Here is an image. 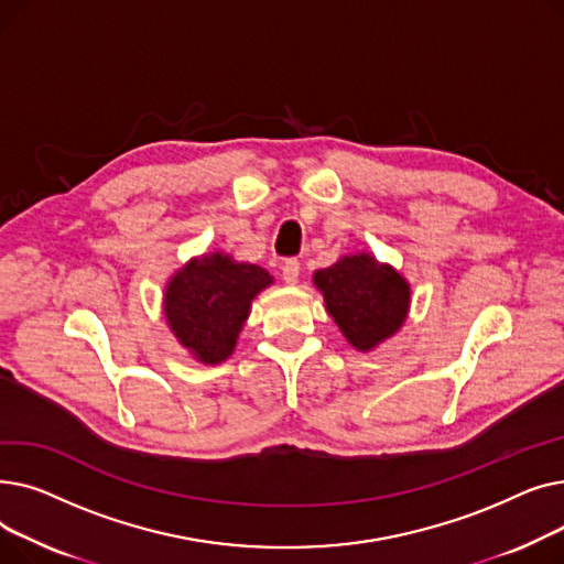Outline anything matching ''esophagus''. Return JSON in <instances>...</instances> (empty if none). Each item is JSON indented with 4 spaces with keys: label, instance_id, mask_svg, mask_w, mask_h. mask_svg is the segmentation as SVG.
Wrapping results in <instances>:
<instances>
[{
    "label": "esophagus",
    "instance_id": "esophagus-1",
    "mask_svg": "<svg viewBox=\"0 0 564 564\" xmlns=\"http://www.w3.org/2000/svg\"><path fill=\"white\" fill-rule=\"evenodd\" d=\"M281 276H283V281H285L288 285H294V283H297V279H300V262L294 260V258L285 260V262H283V272H281Z\"/></svg>",
    "mask_w": 564,
    "mask_h": 564
}]
</instances>
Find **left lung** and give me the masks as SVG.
Returning a JSON list of instances; mask_svg holds the SVG:
<instances>
[{
  "label": "left lung",
  "instance_id": "1",
  "mask_svg": "<svg viewBox=\"0 0 564 564\" xmlns=\"http://www.w3.org/2000/svg\"><path fill=\"white\" fill-rule=\"evenodd\" d=\"M313 283L345 340L359 351H372L393 338L409 315V281L366 251L340 256L327 270L315 272Z\"/></svg>",
  "mask_w": 564,
  "mask_h": 564
}]
</instances>
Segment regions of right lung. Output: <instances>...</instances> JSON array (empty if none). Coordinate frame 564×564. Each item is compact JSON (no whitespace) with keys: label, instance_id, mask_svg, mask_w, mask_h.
Returning <instances> with one entry per match:
<instances>
[{"label":"right lung","instance_id":"add662e5","mask_svg":"<svg viewBox=\"0 0 564 564\" xmlns=\"http://www.w3.org/2000/svg\"><path fill=\"white\" fill-rule=\"evenodd\" d=\"M274 283L260 264L210 251L187 260L164 288L171 334L203 366H219L235 351L251 302Z\"/></svg>","mask_w":564,"mask_h":564}]
</instances>
